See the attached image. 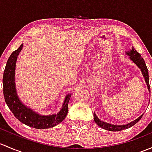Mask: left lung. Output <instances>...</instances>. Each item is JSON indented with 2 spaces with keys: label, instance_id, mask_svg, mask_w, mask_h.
<instances>
[{
  "label": "left lung",
  "instance_id": "1",
  "mask_svg": "<svg viewBox=\"0 0 152 152\" xmlns=\"http://www.w3.org/2000/svg\"><path fill=\"white\" fill-rule=\"evenodd\" d=\"M126 54L127 56H129V59L138 67V68L141 70V73L143 76L144 79H145V82L146 83L147 87H148V91L150 92V86H149V81H148V69H147L146 65L145 63V61L142 59L141 55L134 48V47H132V49L129 51L126 52ZM143 115V114H142L141 115L139 116L137 119L134 120L133 121L128 123L127 124H124V125H114V124H111L107 123V122L102 121V120L99 118L96 115V113H93V116H94V121L96 124H98V126L101 127V128L104 129L108 130V131H113V132H117V131H121V130L126 129L130 128L132 126H134V124H137L139 121L141 119L142 116Z\"/></svg>",
  "mask_w": 152,
  "mask_h": 152
}]
</instances>
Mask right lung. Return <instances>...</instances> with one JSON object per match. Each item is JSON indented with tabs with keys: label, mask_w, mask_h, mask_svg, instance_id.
I'll use <instances>...</instances> for the list:
<instances>
[{
	"label": "right lung",
	"mask_w": 152,
	"mask_h": 152,
	"mask_svg": "<svg viewBox=\"0 0 152 152\" xmlns=\"http://www.w3.org/2000/svg\"><path fill=\"white\" fill-rule=\"evenodd\" d=\"M23 44L10 55L7 62L3 76V91L7 106L16 118L30 127L44 129L51 128L62 121L67 115V106L72 94H67L61 110L56 114L44 115L29 108L21 102L18 96L15 85V68L18 56L22 50Z\"/></svg>",
	"instance_id": "1"
}]
</instances>
